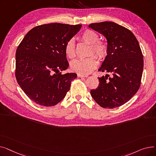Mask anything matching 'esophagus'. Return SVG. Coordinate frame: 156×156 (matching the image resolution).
Returning <instances> with one entry per match:
<instances>
[{"mask_svg": "<svg viewBox=\"0 0 156 156\" xmlns=\"http://www.w3.org/2000/svg\"><path fill=\"white\" fill-rule=\"evenodd\" d=\"M78 78H84V77H87V75H81V74H78L77 75Z\"/></svg>", "mask_w": 156, "mask_h": 156, "instance_id": "obj_1", "label": "esophagus"}]
</instances>
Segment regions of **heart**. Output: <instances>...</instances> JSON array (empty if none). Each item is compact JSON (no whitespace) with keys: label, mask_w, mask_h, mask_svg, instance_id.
Returning <instances> with one entry per match:
<instances>
[{"label":"heart","mask_w":156,"mask_h":156,"mask_svg":"<svg viewBox=\"0 0 156 156\" xmlns=\"http://www.w3.org/2000/svg\"><path fill=\"white\" fill-rule=\"evenodd\" d=\"M81 39L84 42L91 44L89 55L95 54L99 59H104L107 55L108 47L106 43L99 40V36L92 30H86L81 36ZM66 55L69 59L75 56V46L73 39L68 40L65 46ZM98 64L95 56H91L86 59H79L73 61L71 63V69L73 71L81 75H87L90 73Z\"/></svg>","instance_id":"heart-1"}]
</instances>
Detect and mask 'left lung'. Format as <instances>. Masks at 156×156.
Instances as JSON below:
<instances>
[{"instance_id": "obj_1", "label": "left lung", "mask_w": 156, "mask_h": 156, "mask_svg": "<svg viewBox=\"0 0 156 156\" xmlns=\"http://www.w3.org/2000/svg\"><path fill=\"white\" fill-rule=\"evenodd\" d=\"M88 27L107 40L108 54L99 71L111 74V77L98 78L99 85L90 94L104 108L119 107L132 99L140 86L144 60L140 45L132 31L114 22L92 23Z\"/></svg>"}]
</instances>
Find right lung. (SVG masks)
<instances>
[{
    "instance_id": "1",
    "label": "right lung",
    "mask_w": 156,
    "mask_h": 156,
    "mask_svg": "<svg viewBox=\"0 0 156 156\" xmlns=\"http://www.w3.org/2000/svg\"><path fill=\"white\" fill-rule=\"evenodd\" d=\"M81 28L50 23L32 28L16 53V78L23 92L36 104L55 105L61 102L77 77L75 73L62 75L69 67L65 46Z\"/></svg>"
}]
</instances>
